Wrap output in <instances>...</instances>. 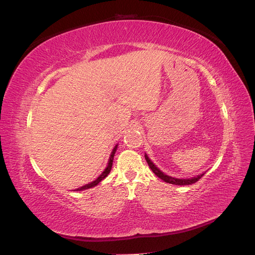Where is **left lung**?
I'll use <instances>...</instances> for the list:
<instances>
[{"label": "left lung", "mask_w": 255, "mask_h": 255, "mask_svg": "<svg viewBox=\"0 0 255 255\" xmlns=\"http://www.w3.org/2000/svg\"><path fill=\"white\" fill-rule=\"evenodd\" d=\"M144 157H145L146 163H148L149 167L151 168V170L154 173H155V175H157L159 179H161L164 182L169 183V184H173V185H191V184L196 183L197 181H199L204 175V173H202V174H199L197 176L190 177V179H175V177H173V176H169V175L165 174L164 172H161L159 169L152 163V160L149 158V156L146 155V154H144Z\"/></svg>", "instance_id": "1"}]
</instances>
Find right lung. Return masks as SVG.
Instances as JSON below:
<instances>
[{
	"instance_id": "1",
	"label": "right lung",
	"mask_w": 255,
	"mask_h": 255,
	"mask_svg": "<svg viewBox=\"0 0 255 255\" xmlns=\"http://www.w3.org/2000/svg\"><path fill=\"white\" fill-rule=\"evenodd\" d=\"M117 146H118V144L115 145V148L113 149V151H112V153H111V156H110V159H109V164H107V166H106V168H105V170H104L101 174H100V176L98 177V179L95 180L94 182L89 183V184L84 185V186H82V187H80V188H76V189H75L76 191H80V190H84V189H88V188H91V187H95V186H97V185H98L100 182H101L102 180H104L107 175H109V173H110L111 170H112L113 160H114V156H115L116 150H117Z\"/></svg>"
}]
</instances>
